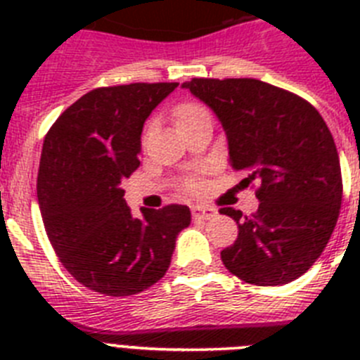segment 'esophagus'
<instances>
[{"label":"esophagus","mask_w":360,"mask_h":360,"mask_svg":"<svg viewBox=\"0 0 360 360\" xmlns=\"http://www.w3.org/2000/svg\"><path fill=\"white\" fill-rule=\"evenodd\" d=\"M191 212H193V218L195 219H209L216 216V209L209 207V205H193Z\"/></svg>","instance_id":"34e87169"}]
</instances>
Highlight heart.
Returning a JSON list of instances; mask_svg holds the SVG:
<instances>
[{
  "mask_svg": "<svg viewBox=\"0 0 360 360\" xmlns=\"http://www.w3.org/2000/svg\"><path fill=\"white\" fill-rule=\"evenodd\" d=\"M202 113H207V110L200 106V104H193V103L180 104V106L176 108V111H174L176 126H180V124L187 122V120H191V119H195V117L202 115ZM191 186H193V182H191Z\"/></svg>",
  "mask_w": 360,
  "mask_h": 360,
  "instance_id": "1",
  "label": "heart"
}]
</instances>
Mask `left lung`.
Listing matches in <instances>:
<instances>
[{"mask_svg":"<svg viewBox=\"0 0 360 360\" xmlns=\"http://www.w3.org/2000/svg\"><path fill=\"white\" fill-rule=\"evenodd\" d=\"M182 88L218 117L232 169L262 182L256 214L219 209L238 224L221 262L259 287L294 281L321 256L341 209V164L328 126L307 101L257 79H193Z\"/></svg>","mask_w":360,"mask_h":360,"instance_id":"8db88e82","label":"left lung"}]
</instances>
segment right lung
Segmentation results:
<instances>
[{
    "instance_id": "obj_1",
    "label": "right lung",
    "mask_w": 360,
    "mask_h": 360,
    "mask_svg": "<svg viewBox=\"0 0 360 360\" xmlns=\"http://www.w3.org/2000/svg\"><path fill=\"white\" fill-rule=\"evenodd\" d=\"M178 82H135L82 95L44 136L37 200L53 250L81 285L133 295L164 278L187 205L142 209L135 218L120 187L141 165V135L151 111Z\"/></svg>"
}]
</instances>
